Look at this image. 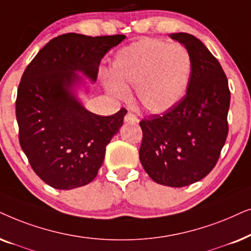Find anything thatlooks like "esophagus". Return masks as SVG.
Segmentation results:
<instances>
[{"mask_svg":"<svg viewBox=\"0 0 251 251\" xmlns=\"http://www.w3.org/2000/svg\"><path fill=\"white\" fill-rule=\"evenodd\" d=\"M125 123H128V124H138L139 123V119L136 118L135 115H133L131 111L127 112V115L125 116Z\"/></svg>","mask_w":251,"mask_h":251,"instance_id":"esophagus-1","label":"esophagus"}]
</instances>
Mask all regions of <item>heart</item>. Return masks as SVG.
Listing matches in <instances>:
<instances>
[{
    "mask_svg": "<svg viewBox=\"0 0 251 251\" xmlns=\"http://www.w3.org/2000/svg\"><path fill=\"white\" fill-rule=\"evenodd\" d=\"M109 91L123 96L135 88L139 105L149 113H164L186 95L192 76V59L178 43L142 39L124 47L112 59Z\"/></svg>",
    "mask_w": 251,
    "mask_h": 251,
    "instance_id": "obj_1",
    "label": "heart"
}]
</instances>
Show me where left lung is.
<instances>
[{
  "instance_id": "8db88e82",
  "label": "left lung",
  "mask_w": 251,
  "mask_h": 251,
  "mask_svg": "<svg viewBox=\"0 0 251 251\" xmlns=\"http://www.w3.org/2000/svg\"><path fill=\"white\" fill-rule=\"evenodd\" d=\"M192 59L187 94L162 116L140 122L143 132L140 162L153 181L183 187L211 172L225 145L230 93L222 65L194 35L169 34Z\"/></svg>"
}]
</instances>
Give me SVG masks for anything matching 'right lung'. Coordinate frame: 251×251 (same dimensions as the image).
Returning a JSON list of instances; mask_svg holds the SVG:
<instances>
[{
  "instance_id": "1",
  "label": "right lung",
  "mask_w": 251,
  "mask_h": 251,
  "mask_svg": "<svg viewBox=\"0 0 251 251\" xmlns=\"http://www.w3.org/2000/svg\"><path fill=\"white\" fill-rule=\"evenodd\" d=\"M125 38L59 35L36 53L22 76L16 101L19 142L34 172L52 188L93 181L105 147L123 126L125 109L95 115L83 106L78 89L88 92L83 76L94 83L101 59Z\"/></svg>"
}]
</instances>
